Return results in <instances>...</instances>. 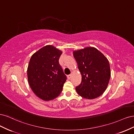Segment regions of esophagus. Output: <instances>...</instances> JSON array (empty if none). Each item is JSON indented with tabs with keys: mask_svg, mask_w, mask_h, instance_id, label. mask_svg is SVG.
Masks as SVG:
<instances>
[{
	"mask_svg": "<svg viewBox=\"0 0 134 134\" xmlns=\"http://www.w3.org/2000/svg\"><path fill=\"white\" fill-rule=\"evenodd\" d=\"M67 77H68V79H70L71 78V74H70V75H68L67 76Z\"/></svg>",
	"mask_w": 134,
	"mask_h": 134,
	"instance_id": "34e87169",
	"label": "esophagus"
}]
</instances>
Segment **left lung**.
<instances>
[{
    "mask_svg": "<svg viewBox=\"0 0 134 134\" xmlns=\"http://www.w3.org/2000/svg\"><path fill=\"white\" fill-rule=\"evenodd\" d=\"M73 56L82 75V82L75 88L78 94L89 99L102 95L107 89L111 76L107 59L93 47L74 51Z\"/></svg>",
    "mask_w": 134,
    "mask_h": 134,
    "instance_id": "1",
    "label": "left lung"
}]
</instances>
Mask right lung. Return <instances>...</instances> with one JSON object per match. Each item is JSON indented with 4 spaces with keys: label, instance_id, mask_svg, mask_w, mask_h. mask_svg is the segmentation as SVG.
<instances>
[{
    "label": "right lung",
    "instance_id": "right-lung-1",
    "mask_svg": "<svg viewBox=\"0 0 134 134\" xmlns=\"http://www.w3.org/2000/svg\"><path fill=\"white\" fill-rule=\"evenodd\" d=\"M62 51L46 45L32 55L27 68L28 81L35 94L44 100H50L62 92L66 76L59 63Z\"/></svg>",
    "mask_w": 134,
    "mask_h": 134
}]
</instances>
